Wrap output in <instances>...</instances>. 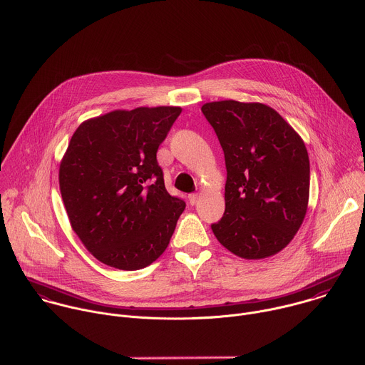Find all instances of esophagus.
<instances>
[{
  "instance_id": "34e87169",
  "label": "esophagus",
  "mask_w": 365,
  "mask_h": 365,
  "mask_svg": "<svg viewBox=\"0 0 365 365\" xmlns=\"http://www.w3.org/2000/svg\"><path fill=\"white\" fill-rule=\"evenodd\" d=\"M198 198H200V194H198V192H194V194H190V195H188V200H190V202H191L192 205L198 201Z\"/></svg>"
}]
</instances>
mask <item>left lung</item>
Masks as SVG:
<instances>
[{"label": "left lung", "instance_id": "obj_1", "mask_svg": "<svg viewBox=\"0 0 365 365\" xmlns=\"http://www.w3.org/2000/svg\"><path fill=\"white\" fill-rule=\"evenodd\" d=\"M225 151L226 210L211 225L217 240L242 259L284 249L304 223L309 200L305 142L274 109L237 101L201 106Z\"/></svg>", "mask_w": 365, "mask_h": 365}]
</instances>
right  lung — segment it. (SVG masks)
<instances>
[{
	"label": "right lung",
	"instance_id": "obj_1",
	"mask_svg": "<svg viewBox=\"0 0 365 365\" xmlns=\"http://www.w3.org/2000/svg\"><path fill=\"white\" fill-rule=\"evenodd\" d=\"M178 106L112 110L81 123L60 163L73 232L102 263L138 270L168 247L185 208L165 190L157 151Z\"/></svg>",
	"mask_w": 365,
	"mask_h": 365
}]
</instances>
